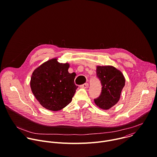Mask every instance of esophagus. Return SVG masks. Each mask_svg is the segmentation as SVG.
Masks as SVG:
<instances>
[{"label":"esophagus","instance_id":"esophagus-1","mask_svg":"<svg viewBox=\"0 0 157 157\" xmlns=\"http://www.w3.org/2000/svg\"><path fill=\"white\" fill-rule=\"evenodd\" d=\"M88 87H89V84L88 83H85V84H82V85L80 86V87L83 88V89H87V88H88Z\"/></svg>","mask_w":157,"mask_h":157}]
</instances>
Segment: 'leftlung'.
Here are the masks:
<instances>
[{"label":"left lung","instance_id":"left-lung-1","mask_svg":"<svg viewBox=\"0 0 157 157\" xmlns=\"http://www.w3.org/2000/svg\"><path fill=\"white\" fill-rule=\"evenodd\" d=\"M96 72L102 87L100 95L94 102L100 109L109 110L119 101L125 78L121 71L110 65L97 66Z\"/></svg>","mask_w":157,"mask_h":157}]
</instances>
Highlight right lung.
Returning <instances> with one entry per match:
<instances>
[{
	"instance_id": "obj_1",
	"label": "right lung",
	"mask_w": 157,
	"mask_h": 157,
	"mask_svg": "<svg viewBox=\"0 0 157 157\" xmlns=\"http://www.w3.org/2000/svg\"><path fill=\"white\" fill-rule=\"evenodd\" d=\"M70 64L52 59L36 68L31 76L30 87L37 100L45 109L59 111L71 101L76 89L75 75L68 72Z\"/></svg>"
}]
</instances>
